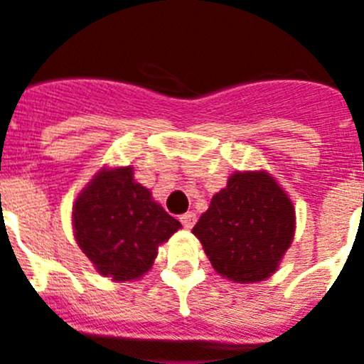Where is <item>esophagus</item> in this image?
<instances>
[{"label":"esophagus","instance_id":"34e87169","mask_svg":"<svg viewBox=\"0 0 364 364\" xmlns=\"http://www.w3.org/2000/svg\"><path fill=\"white\" fill-rule=\"evenodd\" d=\"M179 220H181V224H183V226H185L186 230H190L193 226V224H196V213H193V212L183 213V215L179 217Z\"/></svg>","mask_w":364,"mask_h":364}]
</instances>
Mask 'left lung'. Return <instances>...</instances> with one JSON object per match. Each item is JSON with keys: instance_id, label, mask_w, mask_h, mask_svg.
<instances>
[{"instance_id": "left-lung-1", "label": "left lung", "mask_w": 364, "mask_h": 364, "mask_svg": "<svg viewBox=\"0 0 364 364\" xmlns=\"http://www.w3.org/2000/svg\"><path fill=\"white\" fill-rule=\"evenodd\" d=\"M289 196L266 171L235 172L193 226L213 269L239 284L262 282L278 269L294 239Z\"/></svg>"}]
</instances>
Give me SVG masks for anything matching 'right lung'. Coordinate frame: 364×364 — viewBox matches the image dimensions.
Returning a JSON list of instances; mask_svg holds the SVG:
<instances>
[{
  "label": "right lung",
  "instance_id": "right-lung-1",
  "mask_svg": "<svg viewBox=\"0 0 364 364\" xmlns=\"http://www.w3.org/2000/svg\"><path fill=\"white\" fill-rule=\"evenodd\" d=\"M75 240L95 269L114 282L144 277L154 264L159 244L181 223L134 181L132 166H104L77 196Z\"/></svg>",
  "mask_w": 364,
  "mask_h": 364
}]
</instances>
